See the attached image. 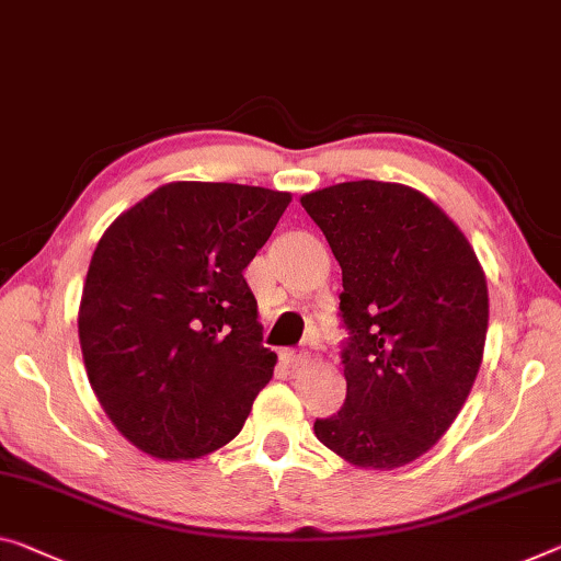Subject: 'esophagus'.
I'll use <instances>...</instances> for the list:
<instances>
[{
    "mask_svg": "<svg viewBox=\"0 0 561 561\" xmlns=\"http://www.w3.org/2000/svg\"><path fill=\"white\" fill-rule=\"evenodd\" d=\"M280 358H283V364H286V366H290V368H300V366H306L308 360H310V353H308V351L288 348V351H283V353H280Z\"/></svg>",
    "mask_w": 561,
    "mask_h": 561,
    "instance_id": "1",
    "label": "esophagus"
}]
</instances>
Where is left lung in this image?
<instances>
[{"label":"left lung","instance_id":"obj_1","mask_svg":"<svg viewBox=\"0 0 561 561\" xmlns=\"http://www.w3.org/2000/svg\"><path fill=\"white\" fill-rule=\"evenodd\" d=\"M343 271L346 401L318 442L391 471L426 454L467 401L484 356L486 275L467 236L409 185L353 180L300 197Z\"/></svg>","mask_w":561,"mask_h":561}]
</instances>
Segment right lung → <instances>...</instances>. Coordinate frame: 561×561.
<instances>
[{
    "label": "right lung",
    "mask_w": 561,
    "mask_h": 561,
    "mask_svg": "<svg viewBox=\"0 0 561 561\" xmlns=\"http://www.w3.org/2000/svg\"><path fill=\"white\" fill-rule=\"evenodd\" d=\"M290 193L168 183L105 230L82 288L80 346L107 419L162 461L232 442L273 378L243 271Z\"/></svg>",
    "instance_id": "right-lung-1"
}]
</instances>
